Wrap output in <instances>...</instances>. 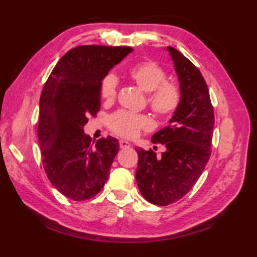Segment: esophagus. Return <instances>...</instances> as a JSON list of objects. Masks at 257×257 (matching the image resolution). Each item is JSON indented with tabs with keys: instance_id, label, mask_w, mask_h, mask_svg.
I'll list each match as a JSON object with an SVG mask.
<instances>
[{
	"instance_id": "esophagus-1",
	"label": "esophagus",
	"mask_w": 257,
	"mask_h": 257,
	"mask_svg": "<svg viewBox=\"0 0 257 257\" xmlns=\"http://www.w3.org/2000/svg\"><path fill=\"white\" fill-rule=\"evenodd\" d=\"M119 146L121 149H127L132 147V144L128 143V141H125V140H119Z\"/></svg>"
}]
</instances>
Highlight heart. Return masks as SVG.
<instances>
[{"label":"heart","instance_id":"heart-1","mask_svg":"<svg viewBox=\"0 0 257 257\" xmlns=\"http://www.w3.org/2000/svg\"><path fill=\"white\" fill-rule=\"evenodd\" d=\"M128 76L139 88L148 94L147 101L157 116H170L180 103L179 87L166 81L167 74L161 66L151 61L135 64L128 70ZM117 94V78L112 74L107 75L100 84V95L106 101H112ZM150 119L145 114L118 111L110 117L109 127L114 134L124 138H135L141 129L150 128Z\"/></svg>","mask_w":257,"mask_h":257}]
</instances>
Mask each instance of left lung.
Here are the masks:
<instances>
[{"label":"left lung","mask_w":257,"mask_h":257,"mask_svg":"<svg viewBox=\"0 0 257 257\" xmlns=\"http://www.w3.org/2000/svg\"><path fill=\"white\" fill-rule=\"evenodd\" d=\"M179 86L180 103L169 125L152 136L165 145L161 157L151 149H137L136 180L144 198L156 205H169L187 194L203 172L211 156L214 113L209 88L200 70L178 50L168 46Z\"/></svg>","instance_id":"left-lung-1"}]
</instances>
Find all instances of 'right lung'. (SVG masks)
I'll return each mask as SVG.
<instances>
[{"mask_svg": "<svg viewBox=\"0 0 257 257\" xmlns=\"http://www.w3.org/2000/svg\"><path fill=\"white\" fill-rule=\"evenodd\" d=\"M132 47L77 46L59 59L43 88L37 136L43 166L52 184L74 201L95 196L109 177L119 151L116 138L95 144L84 133L100 109V84Z\"/></svg>", "mask_w": 257, "mask_h": 257, "instance_id": "obj_1", "label": "right lung"}]
</instances>
